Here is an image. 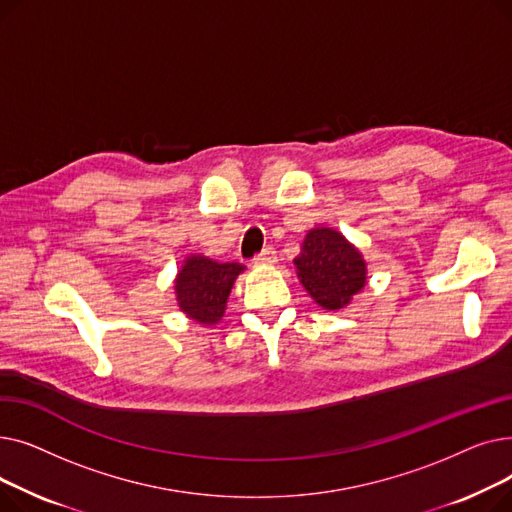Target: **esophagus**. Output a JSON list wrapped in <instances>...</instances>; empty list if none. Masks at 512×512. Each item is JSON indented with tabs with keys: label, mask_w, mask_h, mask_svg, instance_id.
Listing matches in <instances>:
<instances>
[{
	"label": "esophagus",
	"mask_w": 512,
	"mask_h": 512,
	"mask_svg": "<svg viewBox=\"0 0 512 512\" xmlns=\"http://www.w3.org/2000/svg\"><path fill=\"white\" fill-rule=\"evenodd\" d=\"M276 261H278V257H276L274 247H265V249L253 259V265H255V267H263V265H272V263H276Z\"/></svg>",
	"instance_id": "1"
}]
</instances>
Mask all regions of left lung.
Segmentation results:
<instances>
[{"label":"left lung","mask_w":512,"mask_h":512,"mask_svg":"<svg viewBox=\"0 0 512 512\" xmlns=\"http://www.w3.org/2000/svg\"><path fill=\"white\" fill-rule=\"evenodd\" d=\"M294 265L311 299L332 311L351 303L367 282V263L363 255L332 228L309 230Z\"/></svg>","instance_id":"8db88e82"}]
</instances>
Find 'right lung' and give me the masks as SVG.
<instances>
[{"label": "right lung", "instance_id": "1", "mask_svg": "<svg viewBox=\"0 0 512 512\" xmlns=\"http://www.w3.org/2000/svg\"><path fill=\"white\" fill-rule=\"evenodd\" d=\"M240 272H245V265L240 263H218L203 255L186 257L174 282L180 311L197 324H218Z\"/></svg>", "mask_w": 512, "mask_h": 512}]
</instances>
